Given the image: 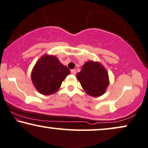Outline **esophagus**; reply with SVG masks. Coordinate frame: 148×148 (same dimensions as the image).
Segmentation results:
<instances>
[{
	"instance_id": "esophagus-1",
	"label": "esophagus",
	"mask_w": 148,
	"mask_h": 148,
	"mask_svg": "<svg viewBox=\"0 0 148 148\" xmlns=\"http://www.w3.org/2000/svg\"><path fill=\"white\" fill-rule=\"evenodd\" d=\"M71 74H73V75H76V70H71Z\"/></svg>"
}]
</instances>
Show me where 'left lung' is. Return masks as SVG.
<instances>
[{
    "instance_id": "left-lung-1",
    "label": "left lung",
    "mask_w": 148,
    "mask_h": 148,
    "mask_svg": "<svg viewBox=\"0 0 148 148\" xmlns=\"http://www.w3.org/2000/svg\"><path fill=\"white\" fill-rule=\"evenodd\" d=\"M76 78L85 92L92 97L103 95L110 84L107 70L99 62L88 61L84 63Z\"/></svg>"
}]
</instances>
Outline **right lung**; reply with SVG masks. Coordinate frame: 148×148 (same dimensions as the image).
Masks as SVG:
<instances>
[{
  "instance_id": "right-lung-1",
  "label": "right lung",
  "mask_w": 148,
  "mask_h": 148,
  "mask_svg": "<svg viewBox=\"0 0 148 148\" xmlns=\"http://www.w3.org/2000/svg\"><path fill=\"white\" fill-rule=\"evenodd\" d=\"M70 74V70L57 57L46 54L35 64L32 70L31 79L38 92L49 95L58 91L62 82Z\"/></svg>"
}]
</instances>
